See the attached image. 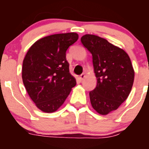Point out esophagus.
I'll use <instances>...</instances> for the list:
<instances>
[{
  "mask_svg": "<svg viewBox=\"0 0 149 149\" xmlns=\"http://www.w3.org/2000/svg\"><path fill=\"white\" fill-rule=\"evenodd\" d=\"M84 77H85V74H82L79 77V80H80V81H83L84 79Z\"/></svg>",
  "mask_w": 149,
  "mask_h": 149,
  "instance_id": "34e87169",
  "label": "esophagus"
}]
</instances>
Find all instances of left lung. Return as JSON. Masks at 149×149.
Here are the masks:
<instances>
[{
	"label": "left lung",
	"instance_id": "left-lung-1",
	"mask_svg": "<svg viewBox=\"0 0 149 149\" xmlns=\"http://www.w3.org/2000/svg\"><path fill=\"white\" fill-rule=\"evenodd\" d=\"M83 45L93 55L97 86L89 92L91 104L101 115L116 110L127 99L132 89L134 71L124 50L98 36L86 34Z\"/></svg>",
	"mask_w": 149,
	"mask_h": 149
}]
</instances>
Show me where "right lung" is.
<instances>
[{
  "mask_svg": "<svg viewBox=\"0 0 149 149\" xmlns=\"http://www.w3.org/2000/svg\"><path fill=\"white\" fill-rule=\"evenodd\" d=\"M77 39L76 33L48 36L36 41L24 59V85L36 106L45 113L58 110L76 85L65 52Z\"/></svg>",
  "mask_w": 149,
  "mask_h": 149,
  "instance_id": "obj_1",
  "label": "right lung"
}]
</instances>
